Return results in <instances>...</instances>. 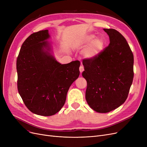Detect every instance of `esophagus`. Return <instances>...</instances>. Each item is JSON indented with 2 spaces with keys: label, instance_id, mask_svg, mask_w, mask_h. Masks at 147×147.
<instances>
[{
  "label": "esophagus",
  "instance_id": "esophagus-1",
  "mask_svg": "<svg viewBox=\"0 0 147 147\" xmlns=\"http://www.w3.org/2000/svg\"><path fill=\"white\" fill-rule=\"evenodd\" d=\"M79 70H80V72L81 73L84 71V67H83V65H80V67L79 68Z\"/></svg>",
  "mask_w": 147,
  "mask_h": 147
}]
</instances>
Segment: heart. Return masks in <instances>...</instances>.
Segmentation results:
<instances>
[{
	"instance_id": "1",
	"label": "heart",
	"mask_w": 147,
	"mask_h": 147,
	"mask_svg": "<svg viewBox=\"0 0 147 147\" xmlns=\"http://www.w3.org/2000/svg\"><path fill=\"white\" fill-rule=\"evenodd\" d=\"M89 45L84 50V57L89 59H93L98 57L105 47V40L102 37H96L94 34H89L86 36L84 43Z\"/></svg>"
}]
</instances>
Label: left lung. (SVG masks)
<instances>
[{"instance_id": "8db88e82", "label": "left lung", "mask_w": 147, "mask_h": 147, "mask_svg": "<svg viewBox=\"0 0 147 147\" xmlns=\"http://www.w3.org/2000/svg\"><path fill=\"white\" fill-rule=\"evenodd\" d=\"M110 44L93 59H84L86 99L100 113L117 109L126 100L134 79V55L126 38L114 29L104 28Z\"/></svg>"}]
</instances>
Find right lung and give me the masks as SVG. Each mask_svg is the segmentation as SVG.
<instances>
[{"label":"right lung","instance_id":"right-lung-1","mask_svg":"<svg viewBox=\"0 0 147 147\" xmlns=\"http://www.w3.org/2000/svg\"><path fill=\"white\" fill-rule=\"evenodd\" d=\"M48 30L34 33L22 43L17 59V87L27 109L50 116L65 104L67 92L79 76L80 61L61 64L50 53Z\"/></svg>","mask_w":147,"mask_h":147}]
</instances>
